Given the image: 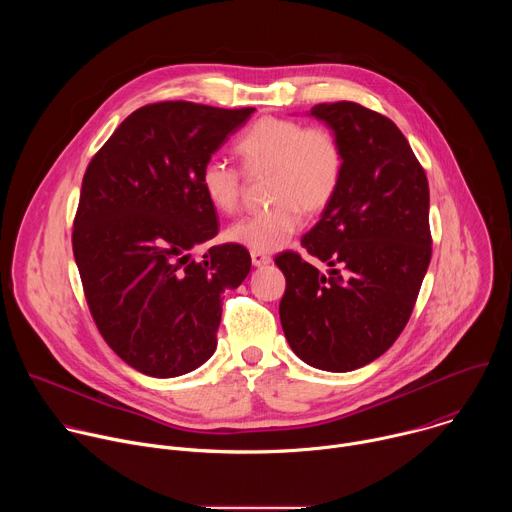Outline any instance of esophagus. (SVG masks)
Listing matches in <instances>:
<instances>
[{"instance_id":"34e87169","label":"esophagus","mask_w":512,"mask_h":512,"mask_svg":"<svg viewBox=\"0 0 512 512\" xmlns=\"http://www.w3.org/2000/svg\"><path fill=\"white\" fill-rule=\"evenodd\" d=\"M251 261L255 267H265L271 263V257L265 255V253H257V251H251Z\"/></svg>"}]
</instances>
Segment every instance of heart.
Wrapping results in <instances>:
<instances>
[{
	"label": "heart",
	"instance_id": "obj_1",
	"mask_svg": "<svg viewBox=\"0 0 512 512\" xmlns=\"http://www.w3.org/2000/svg\"><path fill=\"white\" fill-rule=\"evenodd\" d=\"M243 170L267 174L271 208L247 214L227 229V239L257 253L281 249L302 227L306 212L324 210L336 196L344 156L336 135L285 117H261L235 143ZM198 184L212 208L233 212L241 200V172L223 160H208Z\"/></svg>",
	"mask_w": 512,
	"mask_h": 512
}]
</instances>
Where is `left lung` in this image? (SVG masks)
<instances>
[{
  "mask_svg": "<svg viewBox=\"0 0 512 512\" xmlns=\"http://www.w3.org/2000/svg\"><path fill=\"white\" fill-rule=\"evenodd\" d=\"M310 115L336 135L344 166L338 192L298 253L275 257L285 275L283 334L310 367L348 373L373 362L403 332L431 259L429 186L399 127L350 101Z\"/></svg>",
  "mask_w": 512,
  "mask_h": 512,
  "instance_id": "8db88e82",
  "label": "left lung"
}]
</instances>
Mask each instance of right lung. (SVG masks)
I'll use <instances>...</instances> for the list:
<instances>
[{"instance_id":"add662e5","label":"right lung","mask_w":512,"mask_h":512,"mask_svg":"<svg viewBox=\"0 0 512 512\" xmlns=\"http://www.w3.org/2000/svg\"><path fill=\"white\" fill-rule=\"evenodd\" d=\"M255 109L164 101L133 111L91 160L72 251L93 320L131 369L172 379L216 350L221 302L251 271L227 243L202 261L192 249L218 233L198 174Z\"/></svg>"}]
</instances>
